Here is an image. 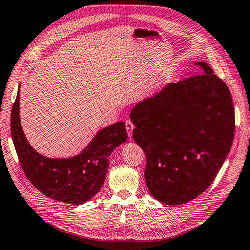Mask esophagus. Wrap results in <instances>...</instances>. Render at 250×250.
Returning a JSON list of instances; mask_svg holds the SVG:
<instances>
[{
  "mask_svg": "<svg viewBox=\"0 0 250 250\" xmlns=\"http://www.w3.org/2000/svg\"><path fill=\"white\" fill-rule=\"evenodd\" d=\"M125 126H126V131H128L129 136H132V132L134 130V125L132 124V121L130 119L125 120Z\"/></svg>",
  "mask_w": 250,
  "mask_h": 250,
  "instance_id": "obj_1",
  "label": "esophagus"
}]
</instances>
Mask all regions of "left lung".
Here are the masks:
<instances>
[{
  "label": "left lung",
  "mask_w": 250,
  "mask_h": 250,
  "mask_svg": "<svg viewBox=\"0 0 250 250\" xmlns=\"http://www.w3.org/2000/svg\"><path fill=\"white\" fill-rule=\"evenodd\" d=\"M196 65L203 73L166 85L130 115L146 156V185L167 205L188 203L210 187L235 133L229 87L206 62Z\"/></svg>",
  "instance_id": "left-lung-1"
}]
</instances>
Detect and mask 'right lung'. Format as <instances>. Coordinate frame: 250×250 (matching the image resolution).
I'll return each mask as SVG.
<instances>
[{"label": "right lung", "instance_id": "add662e5", "mask_svg": "<svg viewBox=\"0 0 250 250\" xmlns=\"http://www.w3.org/2000/svg\"><path fill=\"white\" fill-rule=\"evenodd\" d=\"M11 132L15 149L28 180L47 197L63 203L80 205L87 202L104 183L108 157L128 140L124 121L101 130L82 153L72 158H46L34 150L19 119V91L11 112Z\"/></svg>", "mask_w": 250, "mask_h": 250}]
</instances>
